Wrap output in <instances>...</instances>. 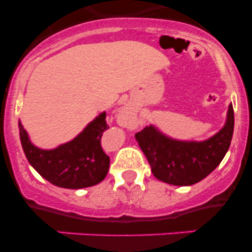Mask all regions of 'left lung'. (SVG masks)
<instances>
[{"instance_id":"obj_1","label":"left lung","mask_w":252,"mask_h":252,"mask_svg":"<svg viewBox=\"0 0 252 252\" xmlns=\"http://www.w3.org/2000/svg\"><path fill=\"white\" fill-rule=\"evenodd\" d=\"M232 104L223 127L204 141H180L160 132L154 125L135 135L154 177L173 186H192L211 174L222 161L233 135Z\"/></svg>"}]
</instances>
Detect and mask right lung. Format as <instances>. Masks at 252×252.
I'll return each mask as SVG.
<instances>
[{
	"label": "right lung",
	"mask_w": 252,
	"mask_h": 252,
	"mask_svg": "<svg viewBox=\"0 0 252 252\" xmlns=\"http://www.w3.org/2000/svg\"><path fill=\"white\" fill-rule=\"evenodd\" d=\"M20 140L31 166L44 179L60 188L81 189L98 184L106 178L110 157L101 146V137L108 128L106 112L97 116L72 141L51 150L39 149L30 141L21 122Z\"/></svg>",
	"instance_id": "obj_1"
}]
</instances>
